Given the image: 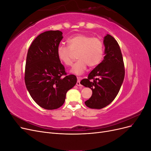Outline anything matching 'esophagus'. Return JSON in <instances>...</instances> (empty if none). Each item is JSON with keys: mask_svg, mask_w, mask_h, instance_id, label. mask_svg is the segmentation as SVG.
Wrapping results in <instances>:
<instances>
[{"mask_svg": "<svg viewBox=\"0 0 151 151\" xmlns=\"http://www.w3.org/2000/svg\"><path fill=\"white\" fill-rule=\"evenodd\" d=\"M81 77H77V83H76V85L78 86H81V84L80 83V81L81 80Z\"/></svg>", "mask_w": 151, "mask_h": 151, "instance_id": "34e87169", "label": "esophagus"}]
</instances>
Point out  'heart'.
<instances>
[{
	"instance_id": "heart-1",
	"label": "heart",
	"mask_w": 151,
	"mask_h": 151,
	"mask_svg": "<svg viewBox=\"0 0 151 151\" xmlns=\"http://www.w3.org/2000/svg\"><path fill=\"white\" fill-rule=\"evenodd\" d=\"M67 46L59 45L57 55L61 62L66 66H71L73 53H77V61L73 65L71 72L81 75L86 70L87 66L94 67L101 62L104 53V45L101 39L83 34L70 36L67 40Z\"/></svg>"
}]
</instances>
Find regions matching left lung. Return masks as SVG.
Wrapping results in <instances>:
<instances>
[{
    "mask_svg": "<svg viewBox=\"0 0 151 151\" xmlns=\"http://www.w3.org/2000/svg\"><path fill=\"white\" fill-rule=\"evenodd\" d=\"M105 47L103 60L91 71L81 84L93 91L85 102L92 109H101L110 104L120 89L125 77V68L119 45L112 36L104 38Z\"/></svg>",
    "mask_w": 151,
    "mask_h": 151,
    "instance_id": "8db88e82",
    "label": "left lung"
}]
</instances>
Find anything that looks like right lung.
Returning <instances> with one entry per match:
<instances>
[{
	"label": "right lung",
	"mask_w": 151,
	"mask_h": 151,
	"mask_svg": "<svg viewBox=\"0 0 151 151\" xmlns=\"http://www.w3.org/2000/svg\"><path fill=\"white\" fill-rule=\"evenodd\" d=\"M62 38L60 31H45L34 40L27 53L26 88L34 101L46 109L62 106L67 92L77 83L76 76L67 75L57 55V48Z\"/></svg>",
	"instance_id": "add662e5"
}]
</instances>
